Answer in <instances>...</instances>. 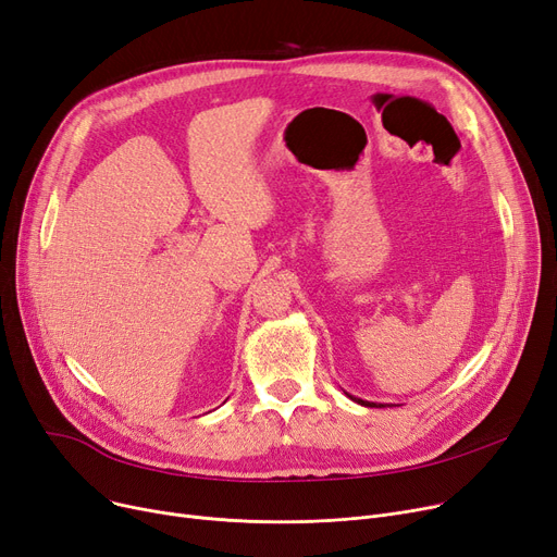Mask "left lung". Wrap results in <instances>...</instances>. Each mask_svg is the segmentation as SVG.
Wrapping results in <instances>:
<instances>
[{
	"mask_svg": "<svg viewBox=\"0 0 557 557\" xmlns=\"http://www.w3.org/2000/svg\"><path fill=\"white\" fill-rule=\"evenodd\" d=\"M349 399L352 401H357V404H361V406H370V408H382V406H386V404H376V401H366V399H361V397H355V395H349V393H345Z\"/></svg>",
	"mask_w": 557,
	"mask_h": 557,
	"instance_id": "obj_1",
	"label": "left lung"
}]
</instances>
